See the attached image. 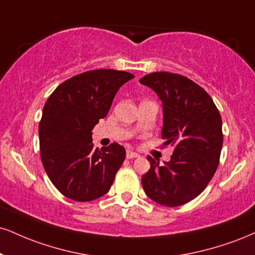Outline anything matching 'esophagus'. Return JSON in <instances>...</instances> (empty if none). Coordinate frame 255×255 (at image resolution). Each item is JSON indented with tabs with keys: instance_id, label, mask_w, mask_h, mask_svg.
<instances>
[{
	"instance_id": "obj_1",
	"label": "esophagus",
	"mask_w": 255,
	"mask_h": 255,
	"mask_svg": "<svg viewBox=\"0 0 255 255\" xmlns=\"http://www.w3.org/2000/svg\"><path fill=\"white\" fill-rule=\"evenodd\" d=\"M126 157H127V159H133V158L139 157V154H137V153H135L134 151H130V149H128L127 153H126Z\"/></svg>"
}]
</instances>
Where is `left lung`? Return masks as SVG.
<instances>
[{
    "mask_svg": "<svg viewBox=\"0 0 255 255\" xmlns=\"http://www.w3.org/2000/svg\"><path fill=\"white\" fill-rule=\"evenodd\" d=\"M140 83L161 100V136L165 146L174 148L162 166L147 157L151 168L142 176V188L158 204L183 205L202 194L216 172L223 143L222 119L210 95L185 76L152 72Z\"/></svg>",
    "mask_w": 255,
    "mask_h": 255,
    "instance_id": "1",
    "label": "left lung"
}]
</instances>
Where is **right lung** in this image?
I'll return each mask as SVG.
<instances>
[{"label": "right lung", "instance_id": "1", "mask_svg": "<svg viewBox=\"0 0 255 255\" xmlns=\"http://www.w3.org/2000/svg\"><path fill=\"white\" fill-rule=\"evenodd\" d=\"M129 72L98 69L58 85L46 101L39 124L40 158L48 178L65 197L94 201L109 191L126 158L119 143L98 149L91 130L106 118Z\"/></svg>", "mask_w": 255, "mask_h": 255}]
</instances>
